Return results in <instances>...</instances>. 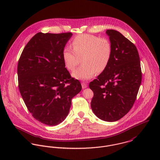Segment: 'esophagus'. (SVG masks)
<instances>
[{
	"label": "esophagus",
	"mask_w": 160,
	"mask_h": 160,
	"mask_svg": "<svg viewBox=\"0 0 160 160\" xmlns=\"http://www.w3.org/2000/svg\"><path fill=\"white\" fill-rule=\"evenodd\" d=\"M81 85H82V88L83 89H86L88 87V84L86 83H85V82H82Z\"/></svg>",
	"instance_id": "esophagus-1"
}]
</instances>
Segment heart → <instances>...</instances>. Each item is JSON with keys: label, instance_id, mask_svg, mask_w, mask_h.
<instances>
[{"label": "heart", "instance_id": "b5f03b06", "mask_svg": "<svg viewBox=\"0 0 160 160\" xmlns=\"http://www.w3.org/2000/svg\"><path fill=\"white\" fill-rule=\"evenodd\" d=\"M71 44L72 49L65 47L62 57L65 67L70 71L76 68L81 58L82 65L72 72L74 78L87 80L96 72H102L108 67L113 52L109 39L92 34H81L75 37Z\"/></svg>", "mask_w": 160, "mask_h": 160}]
</instances>
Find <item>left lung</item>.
<instances>
[{
    "mask_svg": "<svg viewBox=\"0 0 160 160\" xmlns=\"http://www.w3.org/2000/svg\"><path fill=\"white\" fill-rule=\"evenodd\" d=\"M112 44L110 63L89 84L93 92L91 108L102 120L114 122L132 107L142 81L140 62L136 46L119 32L107 30Z\"/></svg>",
    "mask_w": 160,
    "mask_h": 160,
    "instance_id": "obj_1",
    "label": "left lung"
}]
</instances>
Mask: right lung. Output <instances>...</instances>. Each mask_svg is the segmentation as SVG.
<instances>
[{"label": "right lung", "instance_id": "add662e5", "mask_svg": "<svg viewBox=\"0 0 160 160\" xmlns=\"http://www.w3.org/2000/svg\"><path fill=\"white\" fill-rule=\"evenodd\" d=\"M72 35L38 32L25 46L18 61V88L24 103L36 120L48 126L65 119L72 98L82 89L62 57Z\"/></svg>", "mask_w": 160, "mask_h": 160}]
</instances>
